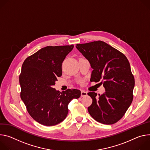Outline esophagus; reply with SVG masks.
Listing matches in <instances>:
<instances>
[{
	"label": "esophagus",
	"instance_id": "1",
	"mask_svg": "<svg viewBox=\"0 0 150 150\" xmlns=\"http://www.w3.org/2000/svg\"><path fill=\"white\" fill-rule=\"evenodd\" d=\"M88 95V93L84 91H81V97H84V96H86Z\"/></svg>",
	"mask_w": 150,
	"mask_h": 150
}]
</instances>
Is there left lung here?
I'll return each mask as SVG.
<instances>
[{
  "mask_svg": "<svg viewBox=\"0 0 150 150\" xmlns=\"http://www.w3.org/2000/svg\"><path fill=\"white\" fill-rule=\"evenodd\" d=\"M76 48L89 62L93 71L91 81L103 84L105 92L96 98L94 92L89 113L96 121L112 125L120 120L133 100L135 79L129 62L118 50L103 41L77 44Z\"/></svg>",
  "mask_w": 150,
  "mask_h": 150,
  "instance_id": "left-lung-1",
  "label": "left lung"
}]
</instances>
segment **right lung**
<instances>
[{
    "label": "right lung",
    "mask_w": 150,
    "mask_h": 150,
    "mask_svg": "<svg viewBox=\"0 0 150 150\" xmlns=\"http://www.w3.org/2000/svg\"><path fill=\"white\" fill-rule=\"evenodd\" d=\"M74 45L46 46L24 61L19 77L21 98L31 117L47 126L62 122L69 112L68 105L81 95L80 90L59 92L54 88L62 75V63Z\"/></svg>",
    "instance_id": "1"
}]
</instances>
